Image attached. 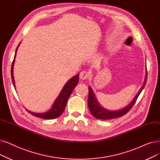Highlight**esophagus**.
I'll use <instances>...</instances> for the list:
<instances>
[{
	"label": "esophagus",
	"instance_id": "34e87169",
	"mask_svg": "<svg viewBox=\"0 0 160 160\" xmlns=\"http://www.w3.org/2000/svg\"><path fill=\"white\" fill-rule=\"evenodd\" d=\"M89 77V72L88 71H82L80 72V79L83 80H87Z\"/></svg>",
	"mask_w": 160,
	"mask_h": 160
}]
</instances>
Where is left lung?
Segmentation results:
<instances>
[{"instance_id":"obj_1","label":"left lung","mask_w":160,"mask_h":160,"mask_svg":"<svg viewBox=\"0 0 160 160\" xmlns=\"http://www.w3.org/2000/svg\"><path fill=\"white\" fill-rule=\"evenodd\" d=\"M146 68H147V66H146ZM147 80V69H146V75H145V78H144L143 85L139 89V91H138L137 94L135 95L133 99L132 100V101L129 104H128L126 107L118 110H108L107 108H104L99 103L98 100H97L96 95L93 92L91 86H89L88 105V108L89 109L90 112L92 113V114L95 118L99 120L113 119V118H116L123 116L124 114H126L131 108V107L135 105L138 95H140V93H141V92L142 91V89H144L146 85Z\"/></svg>"}]
</instances>
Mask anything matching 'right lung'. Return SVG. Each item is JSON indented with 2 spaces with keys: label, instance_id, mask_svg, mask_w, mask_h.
Segmentation results:
<instances>
[{
  "label": "right lung",
  "instance_id": "obj_1",
  "mask_svg": "<svg viewBox=\"0 0 160 160\" xmlns=\"http://www.w3.org/2000/svg\"><path fill=\"white\" fill-rule=\"evenodd\" d=\"M20 44H21V42L19 44V45L18 46V47L16 48L14 58H13L12 65V68H11L12 84L15 89H16V85H15L14 77H13V66H14V63H15V59L16 57V53H17L18 47ZM78 80H79V74H78L73 76V77L71 78L70 80H68V81L63 86V89H62L59 95L57 97V99L55 100L52 108L49 110L47 111V112H42V113H37V112H31V111H30L29 110H27V109L26 110L32 115H33L34 116H37V117L41 118L48 119V120L57 118H58L59 116H61V114L63 113V112L64 111V110L66 107V105H67V101L69 98V97H70L71 94L72 93L74 88L76 87V85L78 84Z\"/></svg>",
  "mask_w": 160,
  "mask_h": 160
}]
</instances>
